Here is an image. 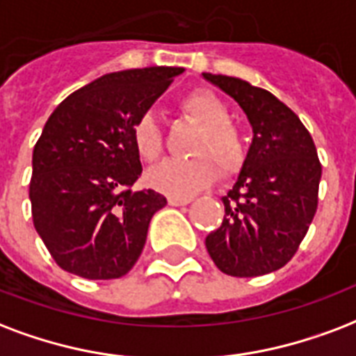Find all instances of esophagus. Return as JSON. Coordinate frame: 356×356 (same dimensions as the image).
Listing matches in <instances>:
<instances>
[{
  "label": "esophagus",
  "mask_w": 356,
  "mask_h": 356,
  "mask_svg": "<svg viewBox=\"0 0 356 356\" xmlns=\"http://www.w3.org/2000/svg\"><path fill=\"white\" fill-rule=\"evenodd\" d=\"M192 202L190 197H177V196H170L168 197V203L172 205V207H181V205H188Z\"/></svg>",
  "instance_id": "esophagus-1"
}]
</instances>
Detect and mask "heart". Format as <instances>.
<instances>
[{
	"mask_svg": "<svg viewBox=\"0 0 356 356\" xmlns=\"http://www.w3.org/2000/svg\"><path fill=\"white\" fill-rule=\"evenodd\" d=\"M181 112L200 124L188 160H166L147 173L153 188L168 196L188 197L222 177H232L244 160L243 140L229 121V113L218 97L207 89H196L181 100ZM130 140L143 162L160 159L164 140L153 113H142L130 127Z\"/></svg>",
	"mask_w": 356,
	"mask_h": 356,
	"instance_id": "heart-1",
	"label": "heart"
}]
</instances>
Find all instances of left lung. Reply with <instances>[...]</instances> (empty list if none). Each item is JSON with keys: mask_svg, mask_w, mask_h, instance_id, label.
I'll list each match as a JSON object with an SVG mask.
<instances>
[{"mask_svg": "<svg viewBox=\"0 0 356 356\" xmlns=\"http://www.w3.org/2000/svg\"><path fill=\"white\" fill-rule=\"evenodd\" d=\"M203 78L237 100L254 130L237 183L222 197L226 216L205 246L222 273L261 276L286 265L308 233L317 211L321 162L316 143L267 89L232 76Z\"/></svg>", "mask_w": 356, "mask_h": 356, "instance_id": "8db88e82", "label": "left lung"}]
</instances>
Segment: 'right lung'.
<instances>
[{
    "instance_id": "right-lung-1",
    "label": "right lung",
    "mask_w": 356,
    "mask_h": 356,
    "mask_svg": "<svg viewBox=\"0 0 356 356\" xmlns=\"http://www.w3.org/2000/svg\"><path fill=\"white\" fill-rule=\"evenodd\" d=\"M181 72L147 67L100 76L46 121L33 149L31 216L54 261L70 275L112 280L138 261L149 222L168 202L151 188L130 190L142 175L130 127Z\"/></svg>"
}]
</instances>
